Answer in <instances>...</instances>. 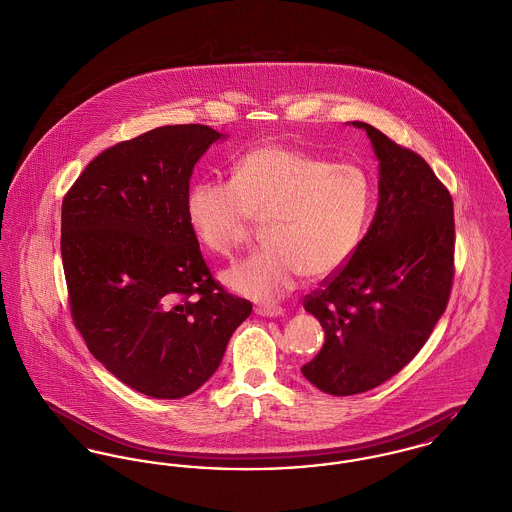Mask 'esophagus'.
<instances>
[{"instance_id":"obj_1","label":"esophagus","mask_w":512,"mask_h":512,"mask_svg":"<svg viewBox=\"0 0 512 512\" xmlns=\"http://www.w3.org/2000/svg\"><path fill=\"white\" fill-rule=\"evenodd\" d=\"M254 310L258 316H266V318H279L285 314V310L281 307H256Z\"/></svg>"}]
</instances>
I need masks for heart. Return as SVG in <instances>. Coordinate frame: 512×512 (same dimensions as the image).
Returning <instances> with one entry per match:
<instances>
[{"instance_id": "1", "label": "heart", "mask_w": 512, "mask_h": 512, "mask_svg": "<svg viewBox=\"0 0 512 512\" xmlns=\"http://www.w3.org/2000/svg\"><path fill=\"white\" fill-rule=\"evenodd\" d=\"M373 209L369 174L353 163L285 145H262L240 157L231 180H202L186 198L194 235L207 250L231 256L264 219V248L225 270L223 283L242 297L272 303L301 275L340 270L363 239Z\"/></svg>"}]
</instances>
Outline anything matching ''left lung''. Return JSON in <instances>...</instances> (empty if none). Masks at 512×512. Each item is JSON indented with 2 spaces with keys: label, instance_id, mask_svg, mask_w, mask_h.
<instances>
[{
  "label": "left lung",
  "instance_id": "1",
  "mask_svg": "<svg viewBox=\"0 0 512 512\" xmlns=\"http://www.w3.org/2000/svg\"><path fill=\"white\" fill-rule=\"evenodd\" d=\"M378 205L347 264L308 295L324 328L301 373L332 396L361 394L400 373L443 316L454 275V205L431 167L371 124Z\"/></svg>",
  "mask_w": 512,
  "mask_h": 512
}]
</instances>
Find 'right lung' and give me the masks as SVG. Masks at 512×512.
<instances>
[{"mask_svg":"<svg viewBox=\"0 0 512 512\" xmlns=\"http://www.w3.org/2000/svg\"><path fill=\"white\" fill-rule=\"evenodd\" d=\"M227 139L161 126L93 159L62 204V262L75 328L137 392L176 400L219 369L246 299L213 281L186 215L196 163Z\"/></svg>","mask_w":512,"mask_h":512,"instance_id":"add662e5","label":"right lung"}]
</instances>
